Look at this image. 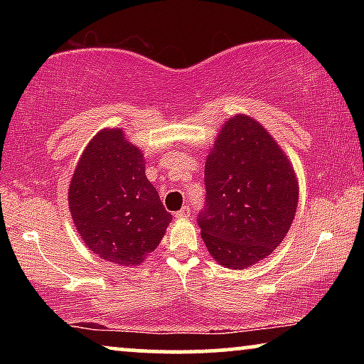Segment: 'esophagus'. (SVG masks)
<instances>
[{
  "label": "esophagus",
  "instance_id": "esophagus-1",
  "mask_svg": "<svg viewBox=\"0 0 364 364\" xmlns=\"http://www.w3.org/2000/svg\"><path fill=\"white\" fill-rule=\"evenodd\" d=\"M191 207H182L181 208V210H178V212H176V218H186V217H188V215H191Z\"/></svg>",
  "mask_w": 364,
  "mask_h": 364
}]
</instances>
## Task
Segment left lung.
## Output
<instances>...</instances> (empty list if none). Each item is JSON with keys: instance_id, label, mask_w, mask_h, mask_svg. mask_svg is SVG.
I'll return each instance as SVG.
<instances>
[{"instance_id": "obj_1", "label": "left lung", "mask_w": 364, "mask_h": 364, "mask_svg": "<svg viewBox=\"0 0 364 364\" xmlns=\"http://www.w3.org/2000/svg\"><path fill=\"white\" fill-rule=\"evenodd\" d=\"M203 182L197 223L220 265L240 270L280 245L296 212L298 182L260 124L248 116L228 119L208 154Z\"/></svg>"}]
</instances>
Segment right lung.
Wrapping results in <instances>:
<instances>
[{
  "label": "right lung",
  "instance_id": "obj_1",
  "mask_svg": "<svg viewBox=\"0 0 364 364\" xmlns=\"http://www.w3.org/2000/svg\"><path fill=\"white\" fill-rule=\"evenodd\" d=\"M69 208L89 250L117 265H139L161 243L172 215L146 164L121 129H104L79 159Z\"/></svg>",
  "mask_w": 364,
  "mask_h": 364
}]
</instances>
